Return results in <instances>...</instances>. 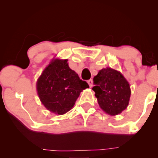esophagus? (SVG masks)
Segmentation results:
<instances>
[{
  "instance_id": "obj_1",
  "label": "esophagus",
  "mask_w": 158,
  "mask_h": 158,
  "mask_svg": "<svg viewBox=\"0 0 158 158\" xmlns=\"http://www.w3.org/2000/svg\"><path fill=\"white\" fill-rule=\"evenodd\" d=\"M88 85H89L90 88H91L92 85H93V81H92V79H89V80H88Z\"/></svg>"
}]
</instances>
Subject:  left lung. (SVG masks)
Listing matches in <instances>:
<instances>
[{
	"mask_svg": "<svg viewBox=\"0 0 158 158\" xmlns=\"http://www.w3.org/2000/svg\"><path fill=\"white\" fill-rule=\"evenodd\" d=\"M93 90L99 107L110 116L120 114L128 106L131 89L120 72L103 68L94 77Z\"/></svg>",
	"mask_w": 158,
	"mask_h": 158,
	"instance_id": "8db88e82",
	"label": "left lung"
}]
</instances>
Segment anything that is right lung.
I'll return each mask as SVG.
<instances>
[{
	"instance_id": "1",
	"label": "right lung",
	"mask_w": 158,
	"mask_h": 158,
	"mask_svg": "<svg viewBox=\"0 0 158 158\" xmlns=\"http://www.w3.org/2000/svg\"><path fill=\"white\" fill-rule=\"evenodd\" d=\"M89 85L69 68L68 59H55L48 65L36 83L38 95L47 109L62 115L75 105L79 94Z\"/></svg>"
}]
</instances>
